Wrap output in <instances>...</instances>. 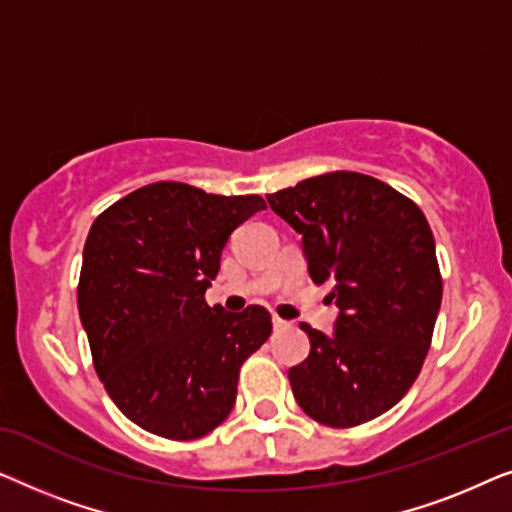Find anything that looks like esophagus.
Returning a JSON list of instances; mask_svg holds the SVG:
<instances>
[{"label":"esophagus","mask_w":512,"mask_h":512,"mask_svg":"<svg viewBox=\"0 0 512 512\" xmlns=\"http://www.w3.org/2000/svg\"><path fill=\"white\" fill-rule=\"evenodd\" d=\"M272 326H275V331L279 333V331H286V328H289L291 324H289V321H284V319L275 317V319H272Z\"/></svg>","instance_id":"obj_1"}]
</instances>
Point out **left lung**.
Instances as JSON below:
<instances>
[{"label": "left lung", "instance_id": "obj_1", "mask_svg": "<svg viewBox=\"0 0 512 512\" xmlns=\"http://www.w3.org/2000/svg\"><path fill=\"white\" fill-rule=\"evenodd\" d=\"M303 237L317 284L333 282V335L300 328L310 356L289 370L293 396L319 424L347 429L408 394L429 352L443 279L429 221L380 179L331 172L268 195Z\"/></svg>", "mask_w": 512, "mask_h": 512}]
</instances>
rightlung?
<instances>
[{
    "instance_id": "add662e5",
    "label": "right lung",
    "mask_w": 512,
    "mask_h": 512,
    "mask_svg": "<svg viewBox=\"0 0 512 512\" xmlns=\"http://www.w3.org/2000/svg\"><path fill=\"white\" fill-rule=\"evenodd\" d=\"M265 209L261 195H212L158 181L114 202L90 226L79 317L97 375L130 422L193 440L230 415L242 363L270 338L261 305L209 307L233 230Z\"/></svg>"
}]
</instances>
